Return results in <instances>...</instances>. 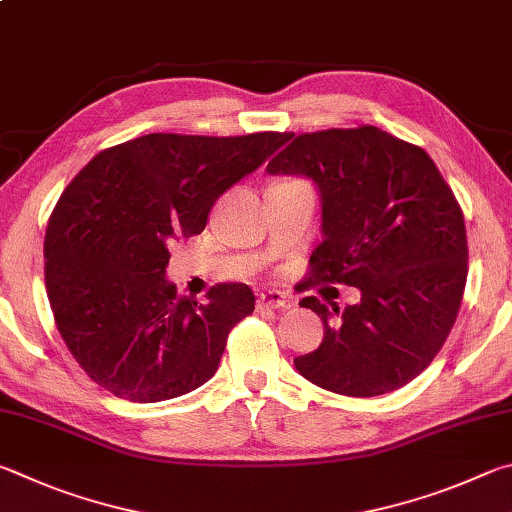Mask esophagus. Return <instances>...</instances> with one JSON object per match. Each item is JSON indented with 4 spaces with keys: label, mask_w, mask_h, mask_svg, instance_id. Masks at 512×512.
Listing matches in <instances>:
<instances>
[{
    "label": "esophagus",
    "mask_w": 512,
    "mask_h": 512,
    "mask_svg": "<svg viewBox=\"0 0 512 512\" xmlns=\"http://www.w3.org/2000/svg\"><path fill=\"white\" fill-rule=\"evenodd\" d=\"M290 297L281 290H263L258 294V306H265V308H285L288 306Z\"/></svg>",
    "instance_id": "1"
}]
</instances>
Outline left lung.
Returning a JSON list of instances; mask_svg holds the SVG:
<instances>
[{
    "label": "left lung",
    "instance_id": "1",
    "mask_svg": "<svg viewBox=\"0 0 512 512\" xmlns=\"http://www.w3.org/2000/svg\"><path fill=\"white\" fill-rule=\"evenodd\" d=\"M290 138L267 173L317 186L324 240L306 283L360 290L344 310L301 299L324 321V342L294 366L342 396L396 391L432 364L459 315L468 279L461 206L423 148L373 125Z\"/></svg>",
    "mask_w": 512,
    "mask_h": 512
}]
</instances>
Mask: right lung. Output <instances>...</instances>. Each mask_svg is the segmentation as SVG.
<instances>
[{
	"instance_id": "add662e5",
	"label": "right lung",
	"mask_w": 512,
	"mask_h": 512,
	"mask_svg": "<svg viewBox=\"0 0 512 512\" xmlns=\"http://www.w3.org/2000/svg\"><path fill=\"white\" fill-rule=\"evenodd\" d=\"M288 139L155 132L98 152L65 188L44 236V281L62 339L98 387L161 402L213 378L254 292L220 283L206 303L177 297L168 249L202 233L218 197Z\"/></svg>"
}]
</instances>
